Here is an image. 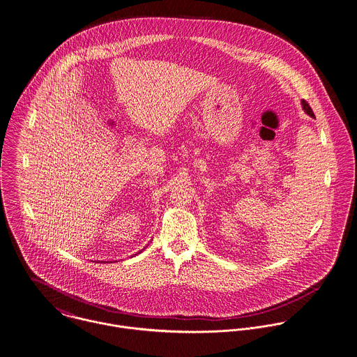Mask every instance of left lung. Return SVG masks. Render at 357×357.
<instances>
[{"mask_svg":"<svg viewBox=\"0 0 357 357\" xmlns=\"http://www.w3.org/2000/svg\"><path fill=\"white\" fill-rule=\"evenodd\" d=\"M301 103H303V109L305 110V113L310 114L311 117H315V116H314V112H312V109H311V106H310V103H308L307 100H304V99H303Z\"/></svg>","mask_w":357,"mask_h":357,"instance_id":"obj_1","label":"left lung"}]
</instances>
